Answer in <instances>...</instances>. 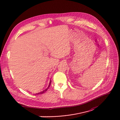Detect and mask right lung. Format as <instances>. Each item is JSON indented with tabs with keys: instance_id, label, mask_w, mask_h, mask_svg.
Returning <instances> with one entry per match:
<instances>
[{
	"instance_id": "right-lung-1",
	"label": "right lung",
	"mask_w": 120,
	"mask_h": 120,
	"mask_svg": "<svg viewBox=\"0 0 120 120\" xmlns=\"http://www.w3.org/2000/svg\"><path fill=\"white\" fill-rule=\"evenodd\" d=\"M51 81L50 80V82H49V85H48V87H47V88H46L45 90H43V91H41L40 92H38V94H43V93H44L45 92V91H46L49 88V86H50V85H51Z\"/></svg>"
}]
</instances>
